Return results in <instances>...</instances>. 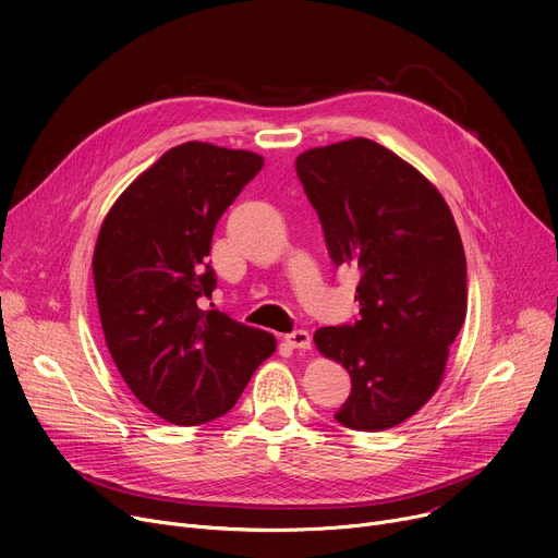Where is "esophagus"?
I'll return each instance as SVG.
<instances>
[{"label":"esophagus","instance_id":"esophagus-1","mask_svg":"<svg viewBox=\"0 0 558 558\" xmlns=\"http://www.w3.org/2000/svg\"><path fill=\"white\" fill-rule=\"evenodd\" d=\"M284 341L291 345V348H299V350H310L312 348V335L307 330H294L284 335Z\"/></svg>","mask_w":558,"mask_h":558}]
</instances>
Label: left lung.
I'll return each mask as SVG.
<instances>
[{"label":"left lung","mask_w":558,"mask_h":558,"mask_svg":"<svg viewBox=\"0 0 558 558\" xmlns=\"http://www.w3.org/2000/svg\"><path fill=\"white\" fill-rule=\"evenodd\" d=\"M296 173L332 262L360 271V318L314 332L353 385L335 418L357 432L396 427L441 385L465 318L454 217L418 169L366 137L301 154Z\"/></svg>","instance_id":"1"}]
</instances>
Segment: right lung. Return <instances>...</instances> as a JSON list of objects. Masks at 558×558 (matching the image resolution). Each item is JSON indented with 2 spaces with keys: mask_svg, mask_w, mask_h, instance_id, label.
<instances>
[{
  "mask_svg": "<svg viewBox=\"0 0 558 558\" xmlns=\"http://www.w3.org/2000/svg\"><path fill=\"white\" fill-rule=\"evenodd\" d=\"M264 167L262 156L208 142L173 146L106 215L93 257L110 357L133 396L173 425L230 412L276 337L203 310L217 276L213 232Z\"/></svg>",
  "mask_w": 558,
  "mask_h": 558,
  "instance_id": "right-lung-1",
  "label": "right lung"
}]
</instances>
